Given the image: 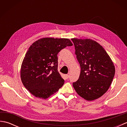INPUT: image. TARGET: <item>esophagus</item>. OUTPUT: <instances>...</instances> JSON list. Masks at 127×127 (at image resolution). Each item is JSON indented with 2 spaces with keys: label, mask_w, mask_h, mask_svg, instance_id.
Segmentation results:
<instances>
[{
  "label": "esophagus",
  "mask_w": 127,
  "mask_h": 127,
  "mask_svg": "<svg viewBox=\"0 0 127 127\" xmlns=\"http://www.w3.org/2000/svg\"><path fill=\"white\" fill-rule=\"evenodd\" d=\"M65 77L66 78V79H69V76L68 74H66V75H65Z\"/></svg>",
  "instance_id": "esophagus-1"
}]
</instances>
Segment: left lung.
<instances>
[{
    "mask_svg": "<svg viewBox=\"0 0 127 127\" xmlns=\"http://www.w3.org/2000/svg\"><path fill=\"white\" fill-rule=\"evenodd\" d=\"M71 40L81 67L79 79L72 86L82 98L94 100L109 90L115 76V65L104 48L94 40L77 38Z\"/></svg>",
    "mask_w": 127,
    "mask_h": 127,
    "instance_id": "left-lung-1",
    "label": "left lung"
}]
</instances>
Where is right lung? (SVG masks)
I'll use <instances>...</instances> for the list:
<instances>
[{"label": "right lung", "mask_w": 127, "mask_h": 127, "mask_svg": "<svg viewBox=\"0 0 127 127\" xmlns=\"http://www.w3.org/2000/svg\"><path fill=\"white\" fill-rule=\"evenodd\" d=\"M72 45L69 39L44 37L29 47L20 75L24 86L34 96L46 99L63 86L64 80L58 71L57 54Z\"/></svg>", "instance_id": "1"}]
</instances>
